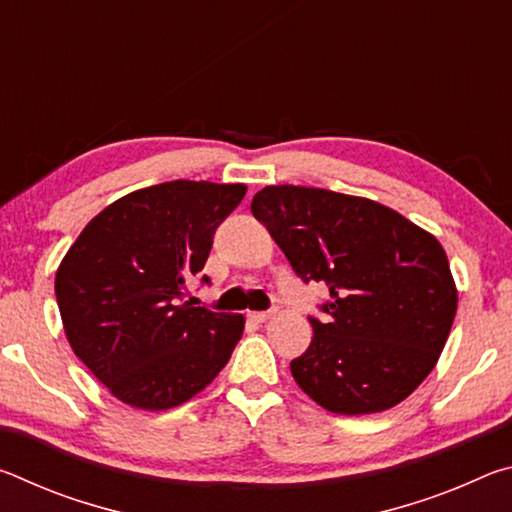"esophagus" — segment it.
Wrapping results in <instances>:
<instances>
[{"instance_id":"esophagus-1","label":"esophagus","mask_w":512,"mask_h":512,"mask_svg":"<svg viewBox=\"0 0 512 512\" xmlns=\"http://www.w3.org/2000/svg\"><path fill=\"white\" fill-rule=\"evenodd\" d=\"M275 311H253V314H248L250 320H255V323H266L268 318H271Z\"/></svg>"}]
</instances>
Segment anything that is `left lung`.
<instances>
[{
    "label": "left lung",
    "instance_id": "8db88e82",
    "mask_svg": "<svg viewBox=\"0 0 512 512\" xmlns=\"http://www.w3.org/2000/svg\"><path fill=\"white\" fill-rule=\"evenodd\" d=\"M302 282L329 298L291 375L311 400L366 415L406 400L436 366L456 316L438 239L386 205L329 189L264 187L250 203Z\"/></svg>",
    "mask_w": 512,
    "mask_h": 512
}]
</instances>
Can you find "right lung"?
<instances>
[{
  "label": "right lung",
  "instance_id": "obj_1",
  "mask_svg": "<svg viewBox=\"0 0 512 512\" xmlns=\"http://www.w3.org/2000/svg\"><path fill=\"white\" fill-rule=\"evenodd\" d=\"M244 185L171 180L119 198L85 225L56 273L76 357L124 404L164 411L228 363L244 316L185 300Z\"/></svg>",
  "mask_w": 512,
  "mask_h": 512
}]
</instances>
